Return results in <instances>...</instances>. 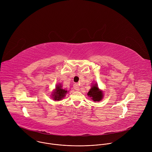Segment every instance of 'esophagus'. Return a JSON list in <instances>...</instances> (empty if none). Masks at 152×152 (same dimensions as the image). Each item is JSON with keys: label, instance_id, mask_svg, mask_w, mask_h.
Returning <instances> with one entry per match:
<instances>
[{"label": "esophagus", "instance_id": "34e87169", "mask_svg": "<svg viewBox=\"0 0 152 152\" xmlns=\"http://www.w3.org/2000/svg\"><path fill=\"white\" fill-rule=\"evenodd\" d=\"M73 87H74V88H75V90H76V91H79V85H78L77 83L74 84Z\"/></svg>", "mask_w": 152, "mask_h": 152}]
</instances>
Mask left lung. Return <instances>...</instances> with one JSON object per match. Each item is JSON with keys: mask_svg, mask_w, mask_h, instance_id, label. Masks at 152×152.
Listing matches in <instances>:
<instances>
[{"mask_svg": "<svg viewBox=\"0 0 152 152\" xmlns=\"http://www.w3.org/2000/svg\"><path fill=\"white\" fill-rule=\"evenodd\" d=\"M87 95L95 102L101 101L104 96L103 91L99 89L97 83L91 85V88L87 93Z\"/></svg>", "mask_w": 152, "mask_h": 152, "instance_id": "1", "label": "left lung"}]
</instances>
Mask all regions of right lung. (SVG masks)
Returning <instances> with one entry per match:
<instances>
[{
	"instance_id": "1",
	"label": "right lung",
	"mask_w": 152,
	"mask_h": 152,
	"mask_svg": "<svg viewBox=\"0 0 152 152\" xmlns=\"http://www.w3.org/2000/svg\"><path fill=\"white\" fill-rule=\"evenodd\" d=\"M62 85L61 83L57 84L55 86V89L52 92V99L55 101H60L66 97V94L69 92L67 89L62 88Z\"/></svg>"
}]
</instances>
